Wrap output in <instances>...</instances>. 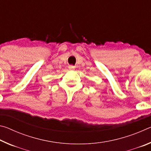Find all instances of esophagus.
Here are the masks:
<instances>
[{
	"label": "esophagus",
	"instance_id": "esophagus-1",
	"mask_svg": "<svg viewBox=\"0 0 151 151\" xmlns=\"http://www.w3.org/2000/svg\"><path fill=\"white\" fill-rule=\"evenodd\" d=\"M68 68H69V69H70V70H73L74 68H75V66H72V65H70L69 66H68Z\"/></svg>",
	"mask_w": 151,
	"mask_h": 151
}]
</instances>
